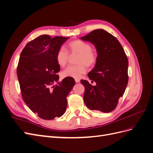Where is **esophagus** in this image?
<instances>
[{
  "label": "esophagus",
  "mask_w": 153,
  "mask_h": 153,
  "mask_svg": "<svg viewBox=\"0 0 153 153\" xmlns=\"http://www.w3.org/2000/svg\"><path fill=\"white\" fill-rule=\"evenodd\" d=\"M75 82H76V83L80 82V79H79V78H75Z\"/></svg>",
  "instance_id": "esophagus-1"
}]
</instances>
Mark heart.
Returning <instances> with one entry per match:
<instances>
[{
  "instance_id": "b5f03b06",
  "label": "heart",
  "mask_w": 153,
  "mask_h": 153,
  "mask_svg": "<svg viewBox=\"0 0 153 153\" xmlns=\"http://www.w3.org/2000/svg\"><path fill=\"white\" fill-rule=\"evenodd\" d=\"M68 48L71 52L79 53L77 59V65L68 66L62 72L63 77L73 78H80L87 71V66H92L96 62L97 57L94 52L91 50L89 44L81 40H75L70 42ZM68 53L64 48H60L56 54V61L60 66L64 67L68 62Z\"/></svg>"
}]
</instances>
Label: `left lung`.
<instances>
[{
    "label": "left lung",
    "instance_id": "left-lung-1",
    "mask_svg": "<svg viewBox=\"0 0 153 153\" xmlns=\"http://www.w3.org/2000/svg\"><path fill=\"white\" fill-rule=\"evenodd\" d=\"M94 45L97 59L88 73L91 83L81 80L85 87L84 103L92 110L108 113L116 107L124 93L128 82V61L117 38L103 29H96L80 38Z\"/></svg>",
    "mask_w": 153,
    "mask_h": 153
}]
</instances>
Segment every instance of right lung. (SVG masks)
Instances as JSON below:
<instances>
[{
    "label": "right lung",
    "mask_w": 153,
    "mask_h": 153,
    "mask_svg": "<svg viewBox=\"0 0 153 153\" xmlns=\"http://www.w3.org/2000/svg\"><path fill=\"white\" fill-rule=\"evenodd\" d=\"M69 39L41 35L29 42L20 54L16 69L22 98L28 107L45 120L61 117L67 107V96L75 84L73 78L58 82L60 66L56 54ZM55 82L57 85L53 86Z\"/></svg>",
    "instance_id": "obj_1"
}]
</instances>
